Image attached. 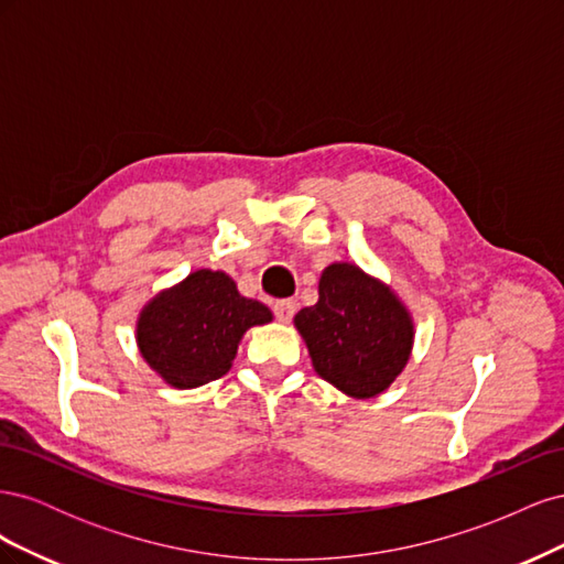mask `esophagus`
I'll list each match as a JSON object with an SVG mask.
<instances>
[{"instance_id":"1","label":"esophagus","mask_w":564,"mask_h":564,"mask_svg":"<svg viewBox=\"0 0 564 564\" xmlns=\"http://www.w3.org/2000/svg\"><path fill=\"white\" fill-rule=\"evenodd\" d=\"M272 313H275V317L280 322H289L294 317L296 313V301L294 299H282V301H275V305H272Z\"/></svg>"}]
</instances>
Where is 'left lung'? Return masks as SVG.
Here are the masks:
<instances>
[{
	"label": "left lung",
	"mask_w": 564,
	"mask_h": 564,
	"mask_svg": "<svg viewBox=\"0 0 564 564\" xmlns=\"http://www.w3.org/2000/svg\"><path fill=\"white\" fill-rule=\"evenodd\" d=\"M296 329L315 371L350 398H373L404 369L414 324L386 284L352 263H332L319 278V301L299 311Z\"/></svg>",
	"instance_id": "obj_1"
}]
</instances>
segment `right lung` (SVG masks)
<instances>
[{
  "mask_svg": "<svg viewBox=\"0 0 564 564\" xmlns=\"http://www.w3.org/2000/svg\"><path fill=\"white\" fill-rule=\"evenodd\" d=\"M272 313L245 299L220 270H197L152 299L135 327L141 355L174 388H197L224 377L237 344Z\"/></svg>",
  "mask_w": 564,
  "mask_h": 564,
  "instance_id": "right-lung-1",
  "label": "right lung"
}]
</instances>
